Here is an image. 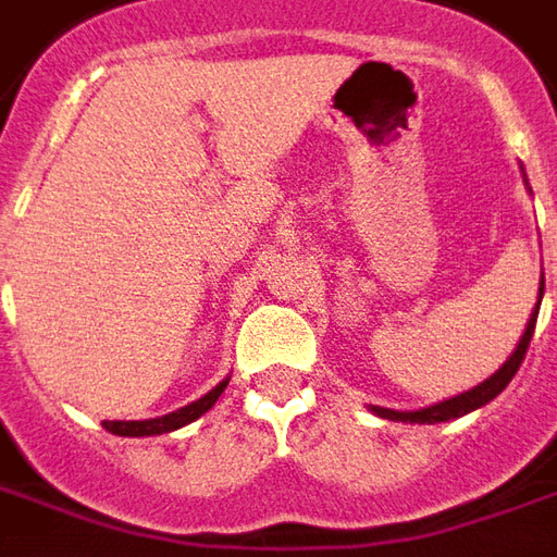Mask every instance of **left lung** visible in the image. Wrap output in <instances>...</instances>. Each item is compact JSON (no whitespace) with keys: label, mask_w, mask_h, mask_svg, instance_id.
Instances as JSON below:
<instances>
[{"label":"left lung","mask_w":557,"mask_h":557,"mask_svg":"<svg viewBox=\"0 0 557 557\" xmlns=\"http://www.w3.org/2000/svg\"><path fill=\"white\" fill-rule=\"evenodd\" d=\"M543 277H540V301H543ZM540 301H536L534 313L528 319V325H524L522 341L516 344L512 349V356L504 361V368H497L488 380H482L480 386H473L470 392H461V395H455L449 400H441V404H431V407H422V410H388V407H371L373 413L380 416V419H388V422H410V425H434V422H449V419H458V416H468L473 410H480L485 407L488 400H495L504 388L509 386V380L516 376L519 371V364H522L524 352H528V344H531V337H534V325H536V313H540Z\"/></svg>","instance_id":"8db88e82"}]
</instances>
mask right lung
<instances>
[{"instance_id": "add662e5", "label": "right lung", "mask_w": 557, "mask_h": 557, "mask_svg": "<svg viewBox=\"0 0 557 557\" xmlns=\"http://www.w3.org/2000/svg\"><path fill=\"white\" fill-rule=\"evenodd\" d=\"M225 386H228V380L223 383H216V386L208 392V395H201L193 404H186L181 410H174L169 416H159V419H141V422H102L104 431H111L116 437H153V434H169V431H177V428L189 425V422H196L198 416H205L211 410L216 398L223 395Z\"/></svg>"}]
</instances>
